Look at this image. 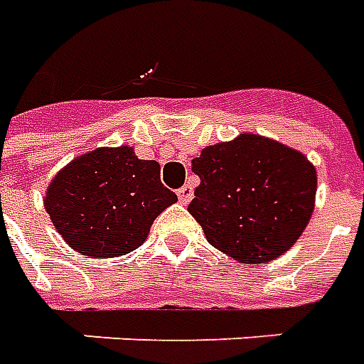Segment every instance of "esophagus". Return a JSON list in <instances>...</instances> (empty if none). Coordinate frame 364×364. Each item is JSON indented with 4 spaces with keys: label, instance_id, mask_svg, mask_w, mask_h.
<instances>
[{
    "label": "esophagus",
    "instance_id": "obj_1",
    "mask_svg": "<svg viewBox=\"0 0 364 364\" xmlns=\"http://www.w3.org/2000/svg\"><path fill=\"white\" fill-rule=\"evenodd\" d=\"M177 196H179V203L189 204L191 198H193V187L191 185H183L181 189L177 191Z\"/></svg>",
    "mask_w": 364,
    "mask_h": 364
}]
</instances>
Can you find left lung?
<instances>
[{"mask_svg":"<svg viewBox=\"0 0 364 364\" xmlns=\"http://www.w3.org/2000/svg\"><path fill=\"white\" fill-rule=\"evenodd\" d=\"M200 177L189 212L212 247L241 264L291 249L309 225L316 169L282 142L252 133L206 146L193 160Z\"/></svg>","mask_w":364,"mask_h":364,"instance_id":"left-lung-1","label":"left lung"}]
</instances>
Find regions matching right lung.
Masks as SVG:
<instances>
[{"instance_id":"right-lung-1","label":"right lung","mask_w":364,"mask_h":364,"mask_svg":"<svg viewBox=\"0 0 364 364\" xmlns=\"http://www.w3.org/2000/svg\"><path fill=\"white\" fill-rule=\"evenodd\" d=\"M177 200L160 181V164L131 146L96 148L61 169L44 206L65 243L80 255L112 258L139 249L150 225Z\"/></svg>"}]
</instances>
